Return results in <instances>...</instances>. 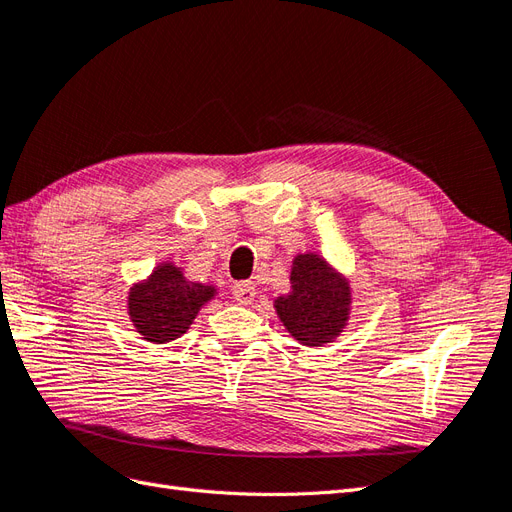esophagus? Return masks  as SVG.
I'll use <instances>...</instances> for the list:
<instances>
[{
    "mask_svg": "<svg viewBox=\"0 0 512 512\" xmlns=\"http://www.w3.org/2000/svg\"><path fill=\"white\" fill-rule=\"evenodd\" d=\"M233 298L239 305H250L256 298V284H252V281H237L233 286Z\"/></svg>",
    "mask_w": 512,
    "mask_h": 512,
    "instance_id": "1",
    "label": "esophagus"
}]
</instances>
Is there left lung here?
Segmentation results:
<instances>
[{"label":"left lung","instance_id":"left-lung-1","mask_svg":"<svg viewBox=\"0 0 512 512\" xmlns=\"http://www.w3.org/2000/svg\"><path fill=\"white\" fill-rule=\"evenodd\" d=\"M290 284L292 290L275 301L281 324L301 345L332 343L349 320V281L320 254L309 252L294 258Z\"/></svg>","mask_w":512,"mask_h":512}]
</instances>
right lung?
Here are the masks:
<instances>
[{"label":"right lung","instance_id":"right-lung-1","mask_svg":"<svg viewBox=\"0 0 512 512\" xmlns=\"http://www.w3.org/2000/svg\"><path fill=\"white\" fill-rule=\"evenodd\" d=\"M214 296V286L188 281L173 262H161L148 279L131 288L127 307L142 339L163 345L180 339Z\"/></svg>","mask_w":512,"mask_h":512}]
</instances>
